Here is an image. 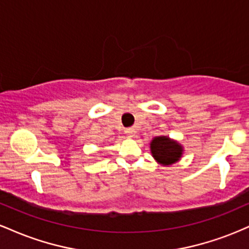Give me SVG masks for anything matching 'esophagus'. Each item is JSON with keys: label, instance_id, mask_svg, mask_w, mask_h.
Returning a JSON list of instances; mask_svg holds the SVG:
<instances>
[{"label": "esophagus", "instance_id": "esophagus-1", "mask_svg": "<svg viewBox=\"0 0 249 249\" xmlns=\"http://www.w3.org/2000/svg\"><path fill=\"white\" fill-rule=\"evenodd\" d=\"M125 133H126L127 136L132 137L134 134V130H133V128H126V130H125Z\"/></svg>", "mask_w": 249, "mask_h": 249}]
</instances>
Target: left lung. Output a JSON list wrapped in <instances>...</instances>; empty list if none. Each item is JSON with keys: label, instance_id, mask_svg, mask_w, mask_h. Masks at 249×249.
Here are the masks:
<instances>
[{"label": "left lung", "instance_id": "obj_1", "mask_svg": "<svg viewBox=\"0 0 249 249\" xmlns=\"http://www.w3.org/2000/svg\"><path fill=\"white\" fill-rule=\"evenodd\" d=\"M152 156L162 165H171L179 160L182 148L177 142L167 137H156L151 142Z\"/></svg>", "mask_w": 249, "mask_h": 249}]
</instances>
